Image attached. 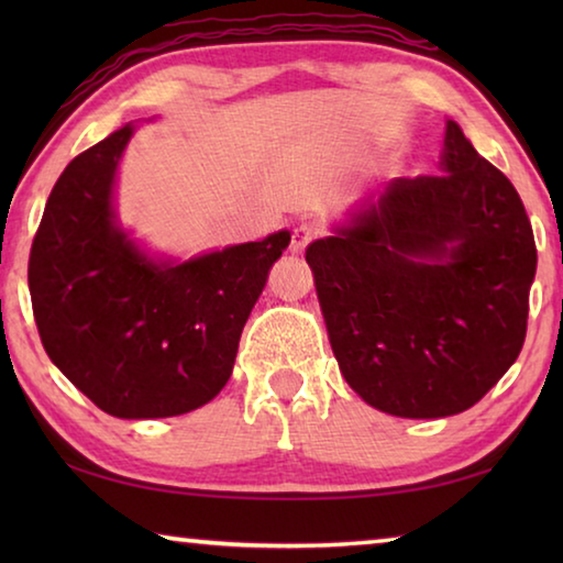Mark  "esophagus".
Listing matches in <instances>:
<instances>
[{"label":"esophagus","mask_w":563,"mask_h":563,"mask_svg":"<svg viewBox=\"0 0 563 563\" xmlns=\"http://www.w3.org/2000/svg\"><path fill=\"white\" fill-rule=\"evenodd\" d=\"M318 235V225L316 223H300L292 228V241H290V251L292 253H302L305 247H308L312 243V238Z\"/></svg>","instance_id":"obj_1"}]
</instances>
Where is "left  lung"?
<instances>
[{"instance_id": "1", "label": "left lung", "mask_w": 563, "mask_h": 563, "mask_svg": "<svg viewBox=\"0 0 563 563\" xmlns=\"http://www.w3.org/2000/svg\"><path fill=\"white\" fill-rule=\"evenodd\" d=\"M440 170L389 180L305 251L342 377L409 419L460 415L499 383L527 338L537 273L517 188L456 121Z\"/></svg>"}]
</instances>
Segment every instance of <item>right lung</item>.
<instances>
[{"label":"right lung","mask_w":563,"mask_h":563,"mask_svg":"<svg viewBox=\"0 0 563 563\" xmlns=\"http://www.w3.org/2000/svg\"><path fill=\"white\" fill-rule=\"evenodd\" d=\"M126 123L76 156L52 188L30 253L46 355L111 417L186 415L221 393L241 332L288 231L188 261L154 258L123 231L113 186Z\"/></svg>","instance_id":"obj_1"}]
</instances>
